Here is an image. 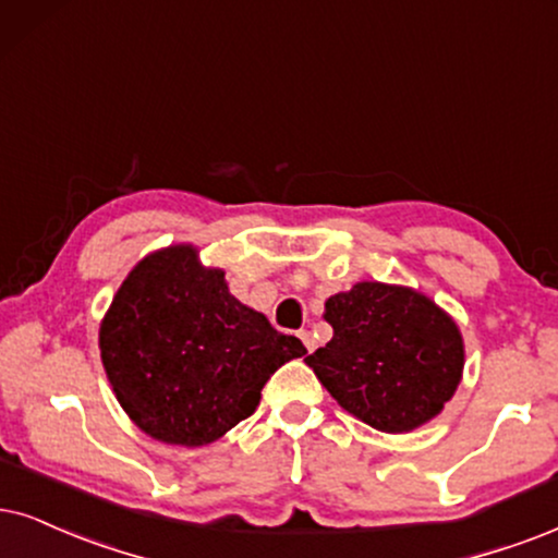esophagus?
<instances>
[{"mask_svg":"<svg viewBox=\"0 0 558 558\" xmlns=\"http://www.w3.org/2000/svg\"><path fill=\"white\" fill-rule=\"evenodd\" d=\"M299 337H301V342H303V348H306L308 352H314V348H316V342H314V337H312V331H306V329H301L299 331Z\"/></svg>","mask_w":558,"mask_h":558,"instance_id":"1","label":"esophagus"}]
</instances>
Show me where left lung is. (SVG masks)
<instances>
[{
  "instance_id": "obj_1",
  "label": "left lung",
  "mask_w": 558,
  "mask_h": 558,
  "mask_svg": "<svg viewBox=\"0 0 558 558\" xmlns=\"http://www.w3.org/2000/svg\"><path fill=\"white\" fill-rule=\"evenodd\" d=\"M331 340L306 357L344 412L380 433H412L446 409L466 348L446 308L409 286L361 280L324 301Z\"/></svg>"
}]
</instances>
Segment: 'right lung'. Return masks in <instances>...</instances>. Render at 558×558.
Masks as SVG:
<instances>
[{"mask_svg":"<svg viewBox=\"0 0 558 558\" xmlns=\"http://www.w3.org/2000/svg\"><path fill=\"white\" fill-rule=\"evenodd\" d=\"M301 355L299 337L234 299L227 272L185 242L138 259L100 322L118 404L167 446L216 442L255 412L267 378Z\"/></svg>","mask_w":558,"mask_h":558,"instance_id":"obj_1","label":"right lung"}]
</instances>
